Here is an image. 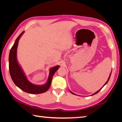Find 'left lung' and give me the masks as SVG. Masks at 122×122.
<instances>
[{
    "label": "left lung",
    "instance_id": "1",
    "mask_svg": "<svg viewBox=\"0 0 122 122\" xmlns=\"http://www.w3.org/2000/svg\"><path fill=\"white\" fill-rule=\"evenodd\" d=\"M111 74H112V73H110V75H109V77H108V79L107 81H106V83H105L104 84V86H105V84H106L107 83V82H108V81H109V79H110V76H111ZM103 87H102V88H101V89H100V90H99V91H98L97 92H96V93H94V94H93V95H92V96H93V95H95V94H97V93H98V92H99L100 91V90H101L102 89V88L103 87ZM70 92H71V93H72V94H73V95H76V94H75L74 93H72V92L71 91H70Z\"/></svg>",
    "mask_w": 122,
    "mask_h": 122
}]
</instances>
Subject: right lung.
Segmentation results:
<instances>
[{
	"label": "right lung",
	"mask_w": 122,
	"mask_h": 122,
	"mask_svg": "<svg viewBox=\"0 0 122 122\" xmlns=\"http://www.w3.org/2000/svg\"><path fill=\"white\" fill-rule=\"evenodd\" d=\"M23 33L24 31L18 36L10 50L9 60V71L10 77L16 86L26 93L32 94L45 93L50 87L53 76L55 72L60 68V66H57L50 69L48 79L45 84L43 86H37L29 82L24 75L20 66L18 64L17 60V49L18 42Z\"/></svg>",
	"instance_id": "add662e5"
}]
</instances>
